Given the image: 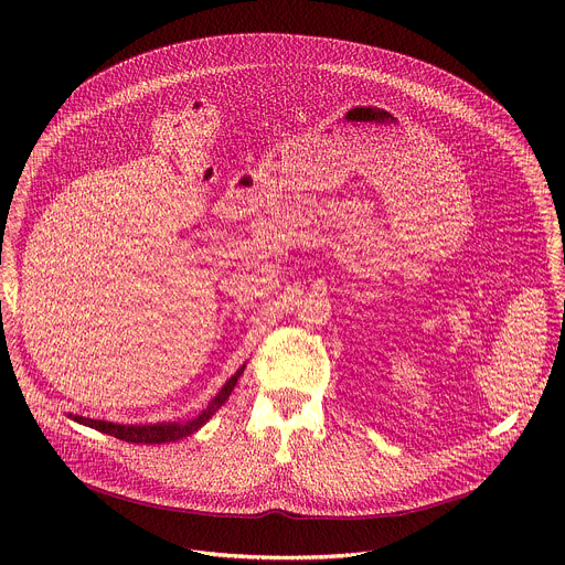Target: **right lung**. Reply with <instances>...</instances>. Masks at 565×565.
I'll use <instances>...</instances> for the list:
<instances>
[{
	"instance_id": "1",
	"label": "right lung",
	"mask_w": 565,
	"mask_h": 565,
	"mask_svg": "<svg viewBox=\"0 0 565 565\" xmlns=\"http://www.w3.org/2000/svg\"><path fill=\"white\" fill-rule=\"evenodd\" d=\"M246 364L241 366L218 391V395L210 402L207 409H203L196 418L185 420V423H156V425H116V423H105V420H92V418H83V416H71L75 423L79 425H87L92 429H98L103 434H109L114 438H120L125 443H136V445H166V443H177L194 431H199L212 416L214 412L221 409L223 402L230 397V393L236 386V380L244 373Z\"/></svg>"
}]
</instances>
